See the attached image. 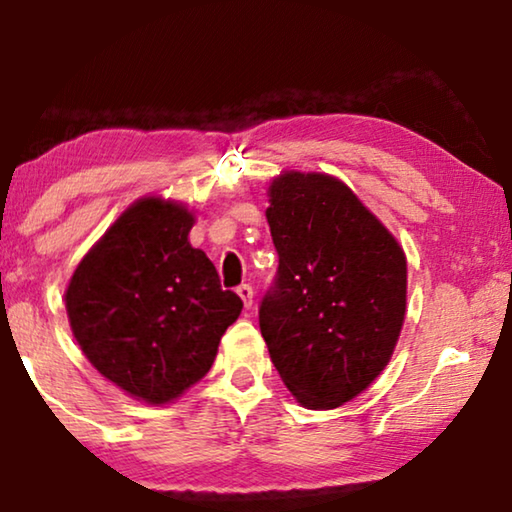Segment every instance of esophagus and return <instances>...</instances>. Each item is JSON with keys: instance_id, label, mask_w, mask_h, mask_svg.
Wrapping results in <instances>:
<instances>
[{"instance_id": "esophagus-1", "label": "esophagus", "mask_w": 512, "mask_h": 512, "mask_svg": "<svg viewBox=\"0 0 512 512\" xmlns=\"http://www.w3.org/2000/svg\"><path fill=\"white\" fill-rule=\"evenodd\" d=\"M237 296L242 298L244 307H251V303H254V289H251L249 284H240V286H237Z\"/></svg>"}]
</instances>
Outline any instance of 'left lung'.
Masks as SVG:
<instances>
[{"label": "left lung", "instance_id": "1", "mask_svg": "<svg viewBox=\"0 0 512 512\" xmlns=\"http://www.w3.org/2000/svg\"><path fill=\"white\" fill-rule=\"evenodd\" d=\"M279 265L258 324L279 377L305 408H338L382 373L405 317L408 265L389 230L326 174L272 181Z\"/></svg>", "mask_w": 512, "mask_h": 512}]
</instances>
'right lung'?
I'll list each match as a JSON object with an SVG mask.
<instances>
[{
    "instance_id": "obj_1",
    "label": "right lung",
    "mask_w": 512,
    "mask_h": 512,
    "mask_svg": "<svg viewBox=\"0 0 512 512\" xmlns=\"http://www.w3.org/2000/svg\"><path fill=\"white\" fill-rule=\"evenodd\" d=\"M186 207L144 198L121 214L67 289L74 338L100 373L146 403H167L212 368L242 300L193 249Z\"/></svg>"
}]
</instances>
